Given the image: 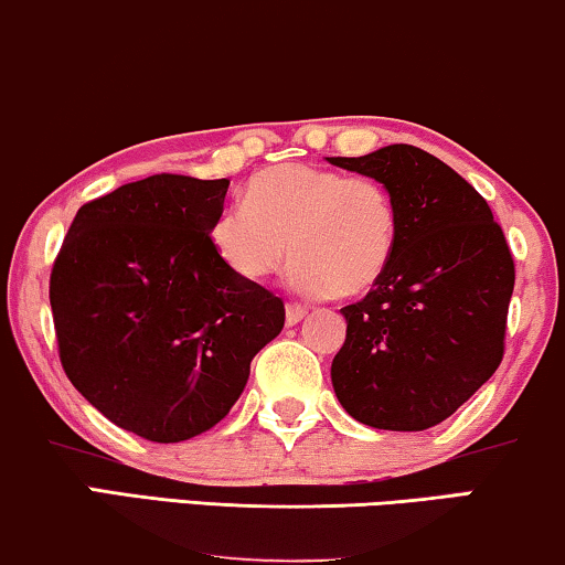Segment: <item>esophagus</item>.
I'll return each mask as SVG.
<instances>
[{
    "label": "esophagus",
    "instance_id": "34e87169",
    "mask_svg": "<svg viewBox=\"0 0 565 565\" xmlns=\"http://www.w3.org/2000/svg\"><path fill=\"white\" fill-rule=\"evenodd\" d=\"M306 313L308 308L300 306V302H288V306H285V321H288V326L300 323L302 318H306Z\"/></svg>",
    "mask_w": 565,
    "mask_h": 565
}]
</instances>
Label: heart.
Wrapping results in <instances>:
<instances>
[{"label": "heart", "instance_id": "1", "mask_svg": "<svg viewBox=\"0 0 565 565\" xmlns=\"http://www.w3.org/2000/svg\"><path fill=\"white\" fill-rule=\"evenodd\" d=\"M209 239L218 263L247 282L273 275L290 244L292 288L349 298L387 273L399 214L395 195L374 178L280 162L252 175L244 203L214 218Z\"/></svg>", "mask_w": 565, "mask_h": 565}]
</instances>
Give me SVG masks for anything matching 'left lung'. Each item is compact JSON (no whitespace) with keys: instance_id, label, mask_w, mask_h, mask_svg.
<instances>
[{"instance_id":"obj_1","label":"left lung","mask_w":565,"mask_h":565,"mask_svg":"<svg viewBox=\"0 0 565 565\" xmlns=\"http://www.w3.org/2000/svg\"><path fill=\"white\" fill-rule=\"evenodd\" d=\"M326 160L387 185L399 214L387 273L341 308L347 341L331 364L333 390L359 423L425 430L459 411L502 362L512 252L489 203L420 147Z\"/></svg>"}]
</instances>
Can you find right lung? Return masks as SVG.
<instances>
[{
  "label": "right lung",
  "instance_id": "1",
  "mask_svg": "<svg viewBox=\"0 0 565 565\" xmlns=\"http://www.w3.org/2000/svg\"><path fill=\"white\" fill-rule=\"evenodd\" d=\"M228 181L160 173L84 203L51 273L61 364L96 411L178 444L232 411L282 300L228 273L209 232Z\"/></svg>",
  "mask_w": 565,
  "mask_h": 565
}]
</instances>
